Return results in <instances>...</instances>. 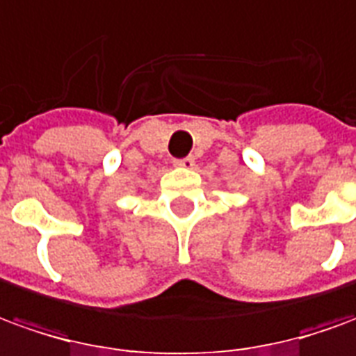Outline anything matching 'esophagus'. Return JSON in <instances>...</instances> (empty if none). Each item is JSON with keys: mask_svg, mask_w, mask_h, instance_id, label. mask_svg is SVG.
<instances>
[{"mask_svg": "<svg viewBox=\"0 0 356 356\" xmlns=\"http://www.w3.org/2000/svg\"><path fill=\"white\" fill-rule=\"evenodd\" d=\"M174 166H178V168H184V170H190L195 166V159L193 157H184V159H176L174 161Z\"/></svg>", "mask_w": 356, "mask_h": 356, "instance_id": "esophagus-1", "label": "esophagus"}]
</instances>
